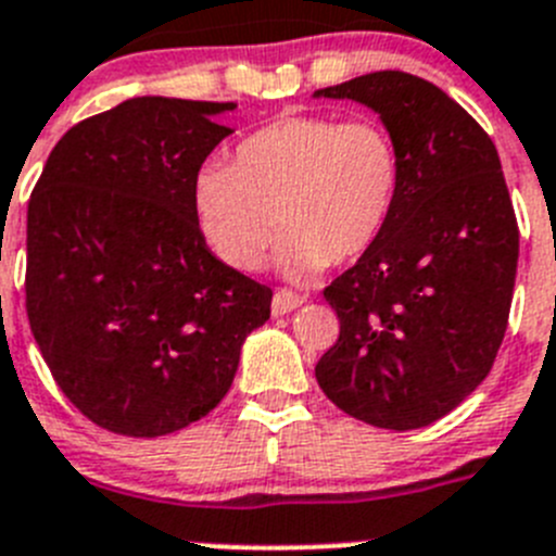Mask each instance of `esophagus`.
<instances>
[{
  "instance_id": "1",
  "label": "esophagus",
  "mask_w": 556,
  "mask_h": 556,
  "mask_svg": "<svg viewBox=\"0 0 556 556\" xmlns=\"http://www.w3.org/2000/svg\"><path fill=\"white\" fill-rule=\"evenodd\" d=\"M304 304V296H296V293H290V290H277L271 299V313L274 315H288L290 309H296Z\"/></svg>"
}]
</instances>
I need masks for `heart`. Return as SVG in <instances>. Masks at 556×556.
<instances>
[{
    "instance_id": "heart-1",
    "label": "heart",
    "mask_w": 556,
    "mask_h": 556,
    "mask_svg": "<svg viewBox=\"0 0 556 556\" xmlns=\"http://www.w3.org/2000/svg\"><path fill=\"white\" fill-rule=\"evenodd\" d=\"M399 193L402 157L379 122L282 116L243 138L232 166L199 168L193 210L207 247L229 268H260L279 227V274L313 279L368 252Z\"/></svg>"
}]
</instances>
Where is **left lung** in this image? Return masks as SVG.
I'll use <instances>...</instances> for the list:
<instances>
[{
    "mask_svg": "<svg viewBox=\"0 0 556 556\" xmlns=\"http://www.w3.org/2000/svg\"><path fill=\"white\" fill-rule=\"evenodd\" d=\"M313 97L374 110L402 157L388 229L324 290L340 334L315 379L357 421L429 427L482 384L507 329L518 224L502 160L446 91L413 74H363Z\"/></svg>",
    "mask_w": 556,
    "mask_h": 556,
    "instance_id": "1",
    "label": "left lung"
}]
</instances>
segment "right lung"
I'll use <instances>...</instances> for the list:
<instances>
[{
	"instance_id": "right-lung-1",
	"label": "right lung",
	"mask_w": 556,
	"mask_h": 556,
	"mask_svg": "<svg viewBox=\"0 0 556 556\" xmlns=\"http://www.w3.org/2000/svg\"><path fill=\"white\" fill-rule=\"evenodd\" d=\"M235 102L135 97L68 129L27 207V315L68 402L160 438L227 396L271 290L210 252L193 179Z\"/></svg>"
}]
</instances>
